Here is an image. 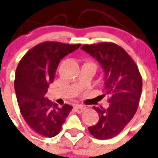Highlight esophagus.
<instances>
[{"label":"esophagus","mask_w":158,"mask_h":158,"mask_svg":"<svg viewBox=\"0 0 158 158\" xmlns=\"http://www.w3.org/2000/svg\"><path fill=\"white\" fill-rule=\"evenodd\" d=\"M74 108L77 113H82L85 110V107L81 104H76V105H75Z\"/></svg>","instance_id":"obj_1"}]
</instances>
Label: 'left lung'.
<instances>
[{"label": "left lung", "instance_id": "1", "mask_svg": "<svg viewBox=\"0 0 158 158\" xmlns=\"http://www.w3.org/2000/svg\"><path fill=\"white\" fill-rule=\"evenodd\" d=\"M81 49L100 64L104 96L108 97L110 104L107 108L94 107L100 118L89 130L98 139H111L118 135L135 115L142 94V76L133 60L114 43L85 44Z\"/></svg>", "mask_w": 158, "mask_h": 158}]
</instances>
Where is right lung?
<instances>
[{"label": "right lung", "instance_id": "add662e5", "mask_svg": "<svg viewBox=\"0 0 158 158\" xmlns=\"http://www.w3.org/2000/svg\"><path fill=\"white\" fill-rule=\"evenodd\" d=\"M80 45L41 43L29 50L18 64L14 88L19 110L29 127L39 135H57L73 108L69 104L58 107L45 98V94L54 82L60 60Z\"/></svg>", "mask_w": 158, "mask_h": 158}]
</instances>
